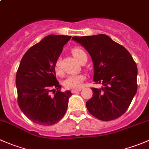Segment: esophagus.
<instances>
[{
  "mask_svg": "<svg viewBox=\"0 0 149 149\" xmlns=\"http://www.w3.org/2000/svg\"><path fill=\"white\" fill-rule=\"evenodd\" d=\"M81 88H79V89H73L72 90V93H77L78 91H81Z\"/></svg>",
  "mask_w": 149,
  "mask_h": 149,
  "instance_id": "obj_1",
  "label": "esophagus"
}]
</instances>
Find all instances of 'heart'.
<instances>
[{
	"label": "heart",
	"mask_w": 149,
	"mask_h": 149,
	"mask_svg": "<svg viewBox=\"0 0 149 149\" xmlns=\"http://www.w3.org/2000/svg\"><path fill=\"white\" fill-rule=\"evenodd\" d=\"M72 53L77 61L81 63L84 59L87 58L86 53L83 49L80 47H75L72 49ZM55 72L58 75L62 74V68L61 65L60 59L57 60L55 65ZM86 79V76L84 75H73V76H68L64 81V86L66 88L68 89H78L80 88L83 86L84 81Z\"/></svg>",
	"instance_id": "1"
}]
</instances>
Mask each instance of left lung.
I'll return each mask as SVG.
<instances>
[{
    "label": "left lung",
    "instance_id": "left-lung-1",
    "mask_svg": "<svg viewBox=\"0 0 149 149\" xmlns=\"http://www.w3.org/2000/svg\"><path fill=\"white\" fill-rule=\"evenodd\" d=\"M92 59L94 81L102 88H92L93 97L86 106L90 114L103 121L113 120L127 111L137 91L138 68L130 52L105 34L73 37Z\"/></svg>",
    "mask_w": 149,
    "mask_h": 149
}]
</instances>
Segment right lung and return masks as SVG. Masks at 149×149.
<instances>
[{
    "label": "right lung",
    "mask_w": 149,
    "mask_h": 149,
    "mask_svg": "<svg viewBox=\"0 0 149 149\" xmlns=\"http://www.w3.org/2000/svg\"><path fill=\"white\" fill-rule=\"evenodd\" d=\"M71 36L50 34L24 55L16 78L18 104L32 122L41 125L58 123L67 110L70 91L62 92L55 65Z\"/></svg>",
    "instance_id": "add662e5"
}]
</instances>
